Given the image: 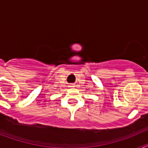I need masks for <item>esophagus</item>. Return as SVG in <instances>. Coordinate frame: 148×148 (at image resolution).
Masks as SVG:
<instances>
[{
    "label": "esophagus",
    "mask_w": 148,
    "mask_h": 148,
    "mask_svg": "<svg viewBox=\"0 0 148 148\" xmlns=\"http://www.w3.org/2000/svg\"><path fill=\"white\" fill-rule=\"evenodd\" d=\"M75 84H71V85H70V87H75Z\"/></svg>",
    "instance_id": "obj_1"
}]
</instances>
